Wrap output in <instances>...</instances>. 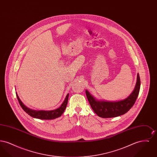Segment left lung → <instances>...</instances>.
Here are the masks:
<instances>
[{
	"label": "left lung",
	"instance_id": "left-lung-1",
	"mask_svg": "<svg viewBox=\"0 0 157 157\" xmlns=\"http://www.w3.org/2000/svg\"><path fill=\"white\" fill-rule=\"evenodd\" d=\"M140 86V78L138 74L134 90L127 98L118 101L99 100L92 95L88 90L85 92L90 105L95 113L99 117L108 118L124 115L132 107L138 96Z\"/></svg>",
	"mask_w": 157,
	"mask_h": 157
}]
</instances>
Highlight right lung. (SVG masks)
Returning a JSON list of instances; mask_svg holds the SVG:
<instances>
[{"mask_svg": "<svg viewBox=\"0 0 157 157\" xmlns=\"http://www.w3.org/2000/svg\"><path fill=\"white\" fill-rule=\"evenodd\" d=\"M16 94L17 100L20 104V105L22 108L23 109L28 115H29L30 117L34 118L39 119V120H54L55 118L60 117L64 112L65 109H66L67 101H68V98H69V94H67L64 101L62 102V104L60 106V107L57 109L51 110V111H44V110L37 111V110L30 109L29 108L27 107L25 105L23 104V103L20 99L19 96L17 95V92H16Z\"/></svg>", "mask_w": 157, "mask_h": 157, "instance_id": "1", "label": "right lung"}]
</instances>
